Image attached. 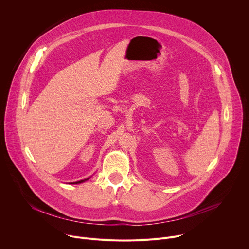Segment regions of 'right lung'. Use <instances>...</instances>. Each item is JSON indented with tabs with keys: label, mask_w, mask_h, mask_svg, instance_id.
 <instances>
[{
	"label": "right lung",
	"mask_w": 249,
	"mask_h": 249,
	"mask_svg": "<svg viewBox=\"0 0 249 249\" xmlns=\"http://www.w3.org/2000/svg\"><path fill=\"white\" fill-rule=\"evenodd\" d=\"M89 178H90V177H88V178L83 179V180H79V181H76V182H70V184H80V183H83V182H85V181L89 180Z\"/></svg>",
	"instance_id": "right-lung-1"
}]
</instances>
